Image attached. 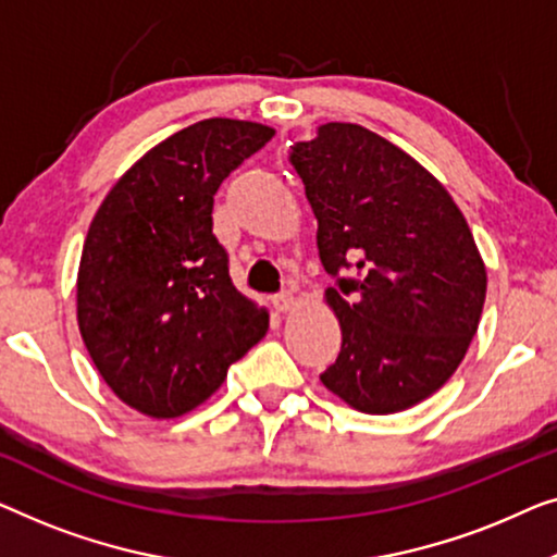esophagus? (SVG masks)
Returning <instances> with one entry per match:
<instances>
[{"label":"esophagus","mask_w":557,"mask_h":557,"mask_svg":"<svg viewBox=\"0 0 557 557\" xmlns=\"http://www.w3.org/2000/svg\"><path fill=\"white\" fill-rule=\"evenodd\" d=\"M272 302H275V308L280 312H293L297 308V297H295V293H289V289L275 295V300H272Z\"/></svg>","instance_id":"esophagus-1"}]
</instances>
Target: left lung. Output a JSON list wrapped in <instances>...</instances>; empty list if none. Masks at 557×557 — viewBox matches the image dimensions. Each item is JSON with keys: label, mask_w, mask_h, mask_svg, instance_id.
Segmentation results:
<instances>
[{"label": "left lung", "mask_w": 557, "mask_h": 557, "mask_svg": "<svg viewBox=\"0 0 557 557\" xmlns=\"http://www.w3.org/2000/svg\"><path fill=\"white\" fill-rule=\"evenodd\" d=\"M289 159L325 272L354 270L323 295L343 343L320 381L356 411L411 409L451 379L480 327L487 268L472 230L432 171L358 123L320 125Z\"/></svg>", "instance_id": "obj_1"}]
</instances>
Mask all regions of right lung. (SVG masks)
I'll list each match as a JSON object with an SVG mask.
<instances>
[{
	"mask_svg": "<svg viewBox=\"0 0 557 557\" xmlns=\"http://www.w3.org/2000/svg\"><path fill=\"white\" fill-rule=\"evenodd\" d=\"M275 128L207 119L146 151L92 216L77 268V327L108 388L151 419H176L222 386L270 327L232 285L211 234L219 184Z\"/></svg>",
	"mask_w": 557,
	"mask_h": 557,
	"instance_id": "add662e5",
	"label": "right lung"
}]
</instances>
